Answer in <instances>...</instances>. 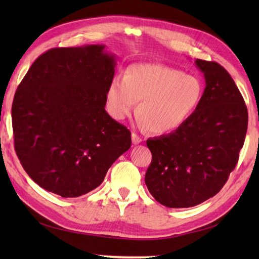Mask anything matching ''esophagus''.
<instances>
[{
  "label": "esophagus",
  "instance_id": "1",
  "mask_svg": "<svg viewBox=\"0 0 259 259\" xmlns=\"http://www.w3.org/2000/svg\"><path fill=\"white\" fill-rule=\"evenodd\" d=\"M131 138H133V144L134 145H138V144H140V142L142 141V139L140 138V137L137 135V134H135V133H133V135H131Z\"/></svg>",
  "mask_w": 259,
  "mask_h": 259
}]
</instances>
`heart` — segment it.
<instances>
[{
  "instance_id": "b5f03b06",
  "label": "heart",
  "mask_w": 259,
  "mask_h": 259,
  "mask_svg": "<svg viewBox=\"0 0 259 259\" xmlns=\"http://www.w3.org/2000/svg\"><path fill=\"white\" fill-rule=\"evenodd\" d=\"M203 85L196 75L159 63H134L122 80L114 78L106 92V106L114 120L134 111L151 133L168 134L179 129L199 107Z\"/></svg>"
}]
</instances>
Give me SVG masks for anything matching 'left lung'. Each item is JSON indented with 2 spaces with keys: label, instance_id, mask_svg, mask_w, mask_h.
<instances>
[{
  "label": "left lung",
  "instance_id": "8db88e82",
  "mask_svg": "<svg viewBox=\"0 0 259 259\" xmlns=\"http://www.w3.org/2000/svg\"><path fill=\"white\" fill-rule=\"evenodd\" d=\"M206 88L192 117L171 134L147 140L152 160L145 183L169 208L199 205L218 194L238 162L248 112L232 76L217 62L197 59Z\"/></svg>",
  "mask_w": 259,
  "mask_h": 259
}]
</instances>
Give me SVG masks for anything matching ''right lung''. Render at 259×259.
Returning <instances> with one entry per match:
<instances>
[{"mask_svg":"<svg viewBox=\"0 0 259 259\" xmlns=\"http://www.w3.org/2000/svg\"><path fill=\"white\" fill-rule=\"evenodd\" d=\"M106 46L51 49L21 81L12 104L14 147L43 189L64 198L102 184L131 133L106 111L115 58Z\"/></svg>","mask_w":259,"mask_h":259,"instance_id":"obj_1","label":"right lung"}]
</instances>
